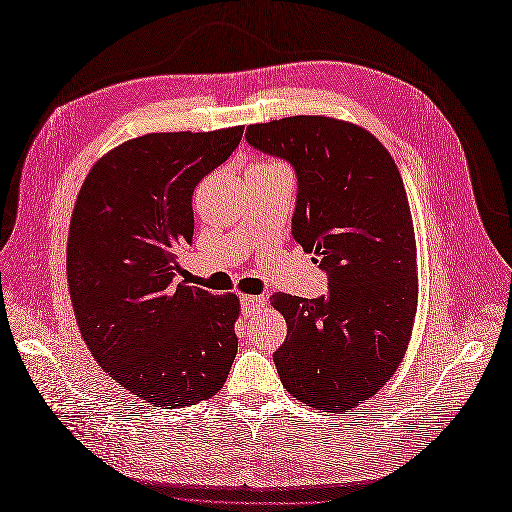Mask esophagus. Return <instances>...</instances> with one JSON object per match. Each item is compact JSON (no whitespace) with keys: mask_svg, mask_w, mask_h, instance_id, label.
Listing matches in <instances>:
<instances>
[{"mask_svg":"<svg viewBox=\"0 0 512 512\" xmlns=\"http://www.w3.org/2000/svg\"><path fill=\"white\" fill-rule=\"evenodd\" d=\"M265 303H267V299L262 297V294H258V297H254V294H243V297H241V307H243L245 314L256 312V309L262 307Z\"/></svg>","mask_w":512,"mask_h":512,"instance_id":"34e87169","label":"esophagus"}]
</instances>
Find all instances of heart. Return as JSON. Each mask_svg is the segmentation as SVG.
I'll return each instance as SVG.
<instances>
[{
    "label": "heart",
    "mask_w": 512,
    "mask_h": 512,
    "mask_svg": "<svg viewBox=\"0 0 512 512\" xmlns=\"http://www.w3.org/2000/svg\"><path fill=\"white\" fill-rule=\"evenodd\" d=\"M258 168H265V166H275V162H262V164H254Z\"/></svg>",
    "instance_id": "1"
}]
</instances>
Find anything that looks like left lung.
<instances>
[{"label": "left lung", "mask_w": 512, "mask_h": 512, "mask_svg": "<svg viewBox=\"0 0 512 512\" xmlns=\"http://www.w3.org/2000/svg\"><path fill=\"white\" fill-rule=\"evenodd\" d=\"M245 138L294 168L292 237L329 280L318 299L273 294L288 327L277 374L303 404L348 412L382 389L410 342L418 282L404 181L354 123L297 115L256 123Z\"/></svg>", "instance_id": "obj_1"}]
</instances>
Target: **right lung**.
Returning <instances> with one entry per match:
<instances>
[{"label":"right lung","mask_w":512,"mask_h":512,"mask_svg":"<svg viewBox=\"0 0 512 512\" xmlns=\"http://www.w3.org/2000/svg\"><path fill=\"white\" fill-rule=\"evenodd\" d=\"M241 136L243 126L132 138L94 164L76 198L68 286L81 335L106 374L158 408L213 397L237 356L239 299L175 275L196 185Z\"/></svg>","instance_id":"add662e5"}]
</instances>
